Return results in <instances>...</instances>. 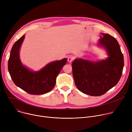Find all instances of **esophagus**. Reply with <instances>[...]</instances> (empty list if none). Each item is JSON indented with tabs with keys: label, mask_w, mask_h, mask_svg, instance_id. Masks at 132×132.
Returning a JSON list of instances; mask_svg holds the SVG:
<instances>
[{
	"label": "esophagus",
	"mask_w": 132,
	"mask_h": 132,
	"mask_svg": "<svg viewBox=\"0 0 132 132\" xmlns=\"http://www.w3.org/2000/svg\"><path fill=\"white\" fill-rule=\"evenodd\" d=\"M73 59H74V57H73L72 56H68V58H67V61H68V62L71 63L73 60Z\"/></svg>",
	"instance_id": "obj_1"
}]
</instances>
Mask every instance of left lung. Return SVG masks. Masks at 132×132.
I'll use <instances>...</instances> for the list:
<instances>
[{"mask_svg":"<svg viewBox=\"0 0 132 132\" xmlns=\"http://www.w3.org/2000/svg\"><path fill=\"white\" fill-rule=\"evenodd\" d=\"M98 45L103 48L108 57L98 61L76 59L72 63V75L77 89L86 95L100 96L120 80L124 57L117 40L109 34L101 33Z\"/></svg>","mask_w":132,"mask_h":132,"instance_id":"1","label":"left lung"}]
</instances>
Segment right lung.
<instances>
[{
	"label": "right lung",
	"mask_w": 132,
	"mask_h": 132,
	"mask_svg": "<svg viewBox=\"0 0 132 132\" xmlns=\"http://www.w3.org/2000/svg\"><path fill=\"white\" fill-rule=\"evenodd\" d=\"M25 35L13 44L8 61V71L14 84L29 94L42 95L51 91L56 84V77L67 59L47 64L39 71H33L22 64L19 52Z\"/></svg>",
	"instance_id": "obj_1"
}]
</instances>
